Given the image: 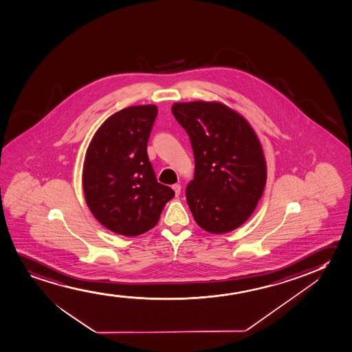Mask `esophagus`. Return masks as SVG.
<instances>
[{
	"instance_id": "esophagus-1",
	"label": "esophagus",
	"mask_w": 352,
	"mask_h": 352,
	"mask_svg": "<svg viewBox=\"0 0 352 352\" xmlns=\"http://www.w3.org/2000/svg\"><path fill=\"white\" fill-rule=\"evenodd\" d=\"M172 188H173L175 196L178 197L179 195H180V192H182V186H180L179 184H174L173 186H172Z\"/></svg>"
}]
</instances>
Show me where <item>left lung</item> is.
Listing matches in <instances>:
<instances>
[{
  "label": "left lung",
  "mask_w": 352,
  "mask_h": 352,
  "mask_svg": "<svg viewBox=\"0 0 352 352\" xmlns=\"http://www.w3.org/2000/svg\"><path fill=\"white\" fill-rule=\"evenodd\" d=\"M172 113L195 153V179L186 201L196 223L212 234L239 228L256 210L267 177L254 129L219 101L174 102Z\"/></svg>",
  "instance_id": "8db88e82"
}]
</instances>
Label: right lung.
I'll return each mask as SVG.
<instances>
[{
    "label": "right lung",
    "mask_w": 352,
    "mask_h": 352,
    "mask_svg": "<svg viewBox=\"0 0 352 352\" xmlns=\"http://www.w3.org/2000/svg\"><path fill=\"white\" fill-rule=\"evenodd\" d=\"M156 105L130 106L106 119L89 142L82 168L85 199L105 228L138 236L154 228L172 188L157 183L146 143Z\"/></svg>",
    "instance_id": "right-lung-1"
}]
</instances>
